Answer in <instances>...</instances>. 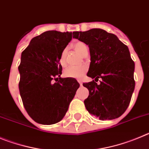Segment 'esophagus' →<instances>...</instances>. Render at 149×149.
I'll use <instances>...</instances> for the list:
<instances>
[{
    "instance_id": "obj_1",
    "label": "esophagus",
    "mask_w": 149,
    "mask_h": 149,
    "mask_svg": "<svg viewBox=\"0 0 149 149\" xmlns=\"http://www.w3.org/2000/svg\"><path fill=\"white\" fill-rule=\"evenodd\" d=\"M77 81H78V82L79 83L80 85H82V81H81V79H78Z\"/></svg>"
}]
</instances>
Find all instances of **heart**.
Segmentation results:
<instances>
[{
    "label": "heart",
    "mask_w": 149,
    "mask_h": 149,
    "mask_svg": "<svg viewBox=\"0 0 149 149\" xmlns=\"http://www.w3.org/2000/svg\"><path fill=\"white\" fill-rule=\"evenodd\" d=\"M73 47L78 53H80L82 56H84V53L88 51V47L81 41H76L73 44ZM65 58H66V50L64 49L61 52L59 57V61L61 65H65ZM87 70H88V68L86 66H84V65L79 67L71 66L65 70V72H64V75H65V76L68 78L79 79V78L82 77L85 74Z\"/></svg>",
    "instance_id": "obj_1"
}]
</instances>
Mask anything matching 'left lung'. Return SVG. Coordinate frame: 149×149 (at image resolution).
<instances>
[{
  "label": "left lung",
  "mask_w": 149,
  "mask_h": 149,
  "mask_svg": "<svg viewBox=\"0 0 149 149\" xmlns=\"http://www.w3.org/2000/svg\"><path fill=\"white\" fill-rule=\"evenodd\" d=\"M73 35L89 47L91 64L87 76L95 80L83 84L89 91L84 101L85 108L101 120L120 117L128 108L135 87L134 62L128 47L102 29ZM99 78L101 81L98 85Z\"/></svg>",
  "instance_id": "8db88e82"
}]
</instances>
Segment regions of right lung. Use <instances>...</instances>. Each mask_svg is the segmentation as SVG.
<instances>
[{"instance_id":"1","label":"right lung","mask_w":149,"mask_h":149,"mask_svg":"<svg viewBox=\"0 0 149 149\" xmlns=\"http://www.w3.org/2000/svg\"><path fill=\"white\" fill-rule=\"evenodd\" d=\"M72 33L49 30L31 40L22 52L18 84L23 104L36 123L52 125L61 121L79 84L73 78H61V52Z\"/></svg>"}]
</instances>
